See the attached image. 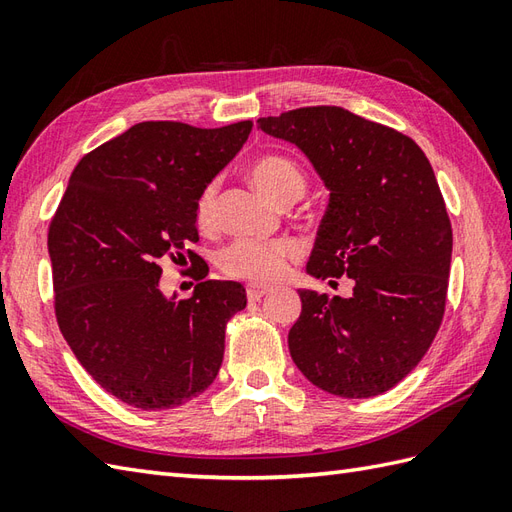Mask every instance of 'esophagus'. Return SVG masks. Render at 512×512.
Returning <instances> with one entry per match:
<instances>
[{"label": "esophagus", "instance_id": "obj_1", "mask_svg": "<svg viewBox=\"0 0 512 512\" xmlns=\"http://www.w3.org/2000/svg\"><path fill=\"white\" fill-rule=\"evenodd\" d=\"M268 292H270L268 285H255L253 283V285L246 287V296H248V300H251V303H257V300L264 298Z\"/></svg>", "mask_w": 512, "mask_h": 512}]
</instances>
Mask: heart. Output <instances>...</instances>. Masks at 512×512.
I'll use <instances>...</instances> for the list:
<instances>
[{"mask_svg":"<svg viewBox=\"0 0 512 512\" xmlns=\"http://www.w3.org/2000/svg\"><path fill=\"white\" fill-rule=\"evenodd\" d=\"M255 186L279 205L296 203L305 194L307 181L290 157L261 155L248 168ZM196 222L201 229L214 227L216 222V186H207L196 203ZM298 253L292 240H235L218 257L220 270L233 279L253 283L277 281Z\"/></svg>","mask_w":512,"mask_h":512,"instance_id":"1","label":"heart"}]
</instances>
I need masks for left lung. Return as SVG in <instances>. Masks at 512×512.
Listing matches in <instances>:
<instances>
[{
	"mask_svg": "<svg viewBox=\"0 0 512 512\" xmlns=\"http://www.w3.org/2000/svg\"><path fill=\"white\" fill-rule=\"evenodd\" d=\"M257 125L296 144L331 192L307 274L352 279L348 298L298 290L303 311L287 335L296 368L333 396L385 393L422 361L445 311L452 227L428 157L337 106Z\"/></svg>",
	"mask_w": 512,
	"mask_h": 512,
	"instance_id": "8db88e82",
	"label": "left lung"
}]
</instances>
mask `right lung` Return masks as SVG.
<instances>
[{"instance_id":"obj_1","label":"right lung","mask_w":512,"mask_h":512,"mask_svg":"<svg viewBox=\"0 0 512 512\" xmlns=\"http://www.w3.org/2000/svg\"><path fill=\"white\" fill-rule=\"evenodd\" d=\"M251 129V121L129 127L82 157L51 220L60 331L84 370L136 409H175L212 385L227 322L246 307L235 281H199L183 300L164 296L160 261L186 259V246L199 242L196 203ZM188 259L194 266L199 255Z\"/></svg>"}]
</instances>
